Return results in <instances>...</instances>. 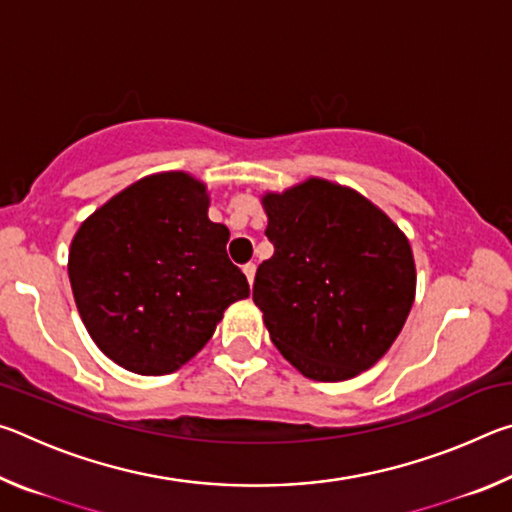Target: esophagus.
I'll use <instances>...</instances> for the list:
<instances>
[{
  "instance_id": "1",
  "label": "esophagus",
  "mask_w": 512,
  "mask_h": 512,
  "mask_svg": "<svg viewBox=\"0 0 512 512\" xmlns=\"http://www.w3.org/2000/svg\"><path fill=\"white\" fill-rule=\"evenodd\" d=\"M255 271H257V266H255L253 262L244 264V273H246V277H248V282H250V284H253V280H255Z\"/></svg>"
}]
</instances>
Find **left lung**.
I'll list each match as a JSON object with an SVG mask.
<instances>
[{
	"instance_id": "1",
	"label": "left lung",
	"mask_w": 512,
	"mask_h": 512,
	"mask_svg": "<svg viewBox=\"0 0 512 512\" xmlns=\"http://www.w3.org/2000/svg\"><path fill=\"white\" fill-rule=\"evenodd\" d=\"M262 203L275 253L257 268L253 300L275 348L316 381L375 366L415 298L400 228L361 194L320 178Z\"/></svg>"
}]
</instances>
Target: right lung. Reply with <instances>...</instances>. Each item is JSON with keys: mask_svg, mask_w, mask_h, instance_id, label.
<instances>
[{"mask_svg": "<svg viewBox=\"0 0 512 512\" xmlns=\"http://www.w3.org/2000/svg\"><path fill=\"white\" fill-rule=\"evenodd\" d=\"M205 185L183 171L137 180L85 221L69 248L74 300L99 350L137 375L178 370L250 296L207 219Z\"/></svg>", "mask_w": 512, "mask_h": 512, "instance_id": "obj_1", "label": "right lung"}]
</instances>
